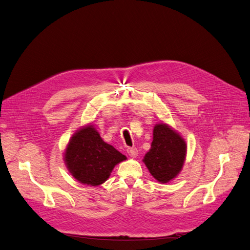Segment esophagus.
Returning <instances> with one entry per match:
<instances>
[{
	"mask_svg": "<svg viewBox=\"0 0 250 250\" xmlns=\"http://www.w3.org/2000/svg\"><path fill=\"white\" fill-rule=\"evenodd\" d=\"M127 153L131 157H135L138 155V149L135 147H131V148H127Z\"/></svg>",
	"mask_w": 250,
	"mask_h": 250,
	"instance_id": "34e87169",
	"label": "esophagus"
}]
</instances>
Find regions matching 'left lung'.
<instances>
[{"label": "left lung", "instance_id": "8db88e82", "mask_svg": "<svg viewBox=\"0 0 250 250\" xmlns=\"http://www.w3.org/2000/svg\"><path fill=\"white\" fill-rule=\"evenodd\" d=\"M187 153L185 140L167 124H156L153 129L151 149L144 157V163L156 180L166 184L183 168Z\"/></svg>", "mask_w": 250, "mask_h": 250}]
</instances>
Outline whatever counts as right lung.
I'll return each instance as SVG.
<instances>
[{
  "label": "right lung",
  "instance_id": "right-lung-1",
  "mask_svg": "<svg viewBox=\"0 0 250 250\" xmlns=\"http://www.w3.org/2000/svg\"><path fill=\"white\" fill-rule=\"evenodd\" d=\"M125 160V155L101 139L93 125L75 133L64 152L65 165L74 178L94 187L103 184L113 167Z\"/></svg>",
  "mask_w": 250,
  "mask_h": 250
}]
</instances>
